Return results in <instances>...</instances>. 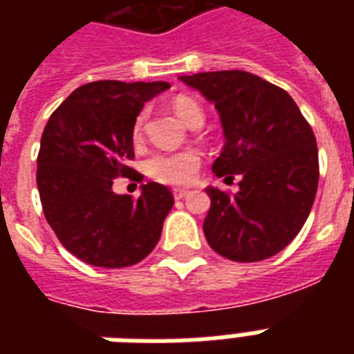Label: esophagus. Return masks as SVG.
<instances>
[{"label": "esophagus", "instance_id": "34e87169", "mask_svg": "<svg viewBox=\"0 0 354 354\" xmlns=\"http://www.w3.org/2000/svg\"><path fill=\"white\" fill-rule=\"evenodd\" d=\"M189 194H191V191H189V189H174V198L176 200L185 198V196H189Z\"/></svg>", "mask_w": 354, "mask_h": 354}]
</instances>
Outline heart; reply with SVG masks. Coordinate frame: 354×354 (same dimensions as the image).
<instances>
[{
    "instance_id": "heart-1",
    "label": "heart",
    "mask_w": 354,
    "mask_h": 354,
    "mask_svg": "<svg viewBox=\"0 0 354 354\" xmlns=\"http://www.w3.org/2000/svg\"><path fill=\"white\" fill-rule=\"evenodd\" d=\"M174 112L183 124H194L204 122V112L196 101L187 97H178L174 104ZM143 124V113L136 121V130ZM200 169V154L196 150H180V152H156L147 160V172L149 176L161 183L171 185H182L189 183L196 176Z\"/></svg>"
}]
</instances>
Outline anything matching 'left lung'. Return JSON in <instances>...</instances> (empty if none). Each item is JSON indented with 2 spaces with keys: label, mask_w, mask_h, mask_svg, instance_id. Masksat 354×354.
<instances>
[{
  "label": "left lung",
  "mask_w": 354,
  "mask_h": 354,
  "mask_svg": "<svg viewBox=\"0 0 354 354\" xmlns=\"http://www.w3.org/2000/svg\"><path fill=\"white\" fill-rule=\"evenodd\" d=\"M180 80L213 102L221 118L226 143L213 172L241 176L233 196L205 187L211 198L204 221L209 246L236 263L279 253L308 218L318 189L313 128L285 90L257 75L233 69Z\"/></svg>",
  "instance_id": "obj_1"
}]
</instances>
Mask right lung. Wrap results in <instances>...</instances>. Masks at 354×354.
I'll return each mask as SVG.
<instances>
[{"instance_id":"1","label":"right lung","mask_w":354,"mask_h":354,"mask_svg":"<svg viewBox=\"0 0 354 354\" xmlns=\"http://www.w3.org/2000/svg\"><path fill=\"white\" fill-rule=\"evenodd\" d=\"M169 82L97 80L77 88L41 133L36 183L49 226L77 259L101 268L143 261L158 244L174 198L165 185H141V196L113 193L128 176L133 124L145 102Z\"/></svg>"}]
</instances>
